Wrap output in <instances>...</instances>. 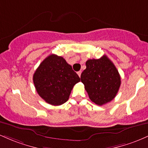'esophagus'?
Returning a JSON list of instances; mask_svg holds the SVG:
<instances>
[{"instance_id":"esophagus-1","label":"esophagus","mask_w":148,"mask_h":148,"mask_svg":"<svg viewBox=\"0 0 148 148\" xmlns=\"http://www.w3.org/2000/svg\"><path fill=\"white\" fill-rule=\"evenodd\" d=\"M77 73V75H79V77H80V75H81V73H82V71H78V72Z\"/></svg>"}]
</instances>
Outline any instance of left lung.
Segmentation results:
<instances>
[{
	"mask_svg": "<svg viewBox=\"0 0 148 148\" xmlns=\"http://www.w3.org/2000/svg\"><path fill=\"white\" fill-rule=\"evenodd\" d=\"M81 74L89 99L99 106L110 102L115 97L121 84V77L113 63L103 55L99 59H89Z\"/></svg>",
	"mask_w": 148,
	"mask_h": 148,
	"instance_id": "left-lung-1",
	"label": "left lung"
}]
</instances>
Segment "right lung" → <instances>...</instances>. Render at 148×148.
Listing matches in <instances>:
<instances>
[{
  "mask_svg": "<svg viewBox=\"0 0 148 148\" xmlns=\"http://www.w3.org/2000/svg\"><path fill=\"white\" fill-rule=\"evenodd\" d=\"M33 78L39 96L52 106L66 103L75 84L80 81L72 66L56 54H50L42 61Z\"/></svg>",
  "mask_w": 148,
  "mask_h": 148,
  "instance_id": "1",
  "label": "right lung"
}]
</instances>
